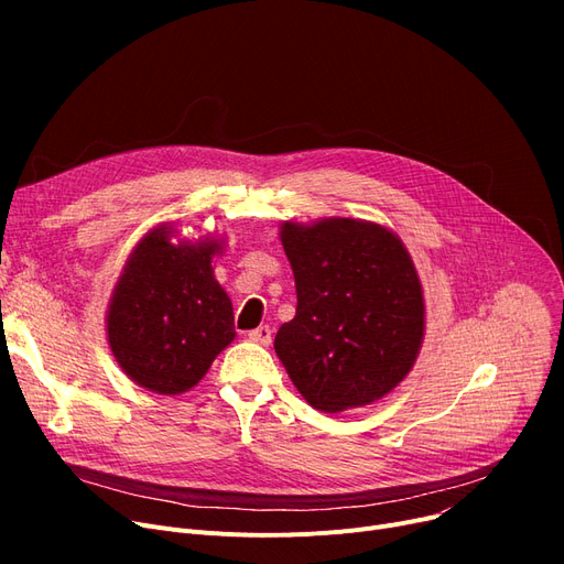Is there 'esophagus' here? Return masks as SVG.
Segmentation results:
<instances>
[{"mask_svg": "<svg viewBox=\"0 0 564 564\" xmlns=\"http://www.w3.org/2000/svg\"><path fill=\"white\" fill-rule=\"evenodd\" d=\"M249 338L253 343H260V345H270L272 343V327H270V324H260L258 329L249 332Z\"/></svg>", "mask_w": 564, "mask_h": 564, "instance_id": "34e87169", "label": "esophagus"}]
</instances>
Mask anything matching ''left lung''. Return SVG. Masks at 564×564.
I'll return each mask as SVG.
<instances>
[{
  "mask_svg": "<svg viewBox=\"0 0 564 564\" xmlns=\"http://www.w3.org/2000/svg\"><path fill=\"white\" fill-rule=\"evenodd\" d=\"M297 313L274 349L304 400L338 413L393 391L423 343V290L406 249L377 224H283Z\"/></svg>",
  "mask_w": 564,
  "mask_h": 564,
  "instance_id": "8db88e82",
  "label": "left lung"
}]
</instances>
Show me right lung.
Returning <instances> with one entry per match:
<instances>
[{"mask_svg":"<svg viewBox=\"0 0 564 564\" xmlns=\"http://www.w3.org/2000/svg\"><path fill=\"white\" fill-rule=\"evenodd\" d=\"M171 228L148 232L113 290L107 336L118 366L139 387L185 393L235 338L232 304L213 276L219 245H171Z\"/></svg>","mask_w":564,"mask_h":564,"instance_id":"1","label":"right lung"}]
</instances>
